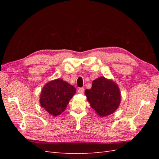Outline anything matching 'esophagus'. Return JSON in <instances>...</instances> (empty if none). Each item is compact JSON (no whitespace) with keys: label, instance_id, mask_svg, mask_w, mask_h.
Segmentation results:
<instances>
[{"label":"esophagus","instance_id":"obj_1","mask_svg":"<svg viewBox=\"0 0 159 159\" xmlns=\"http://www.w3.org/2000/svg\"><path fill=\"white\" fill-rule=\"evenodd\" d=\"M78 93H84V88H80L78 89Z\"/></svg>","mask_w":159,"mask_h":159}]
</instances>
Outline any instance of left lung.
Wrapping results in <instances>:
<instances>
[{"label": "left lung", "mask_w": 159, "mask_h": 159, "mask_svg": "<svg viewBox=\"0 0 159 159\" xmlns=\"http://www.w3.org/2000/svg\"><path fill=\"white\" fill-rule=\"evenodd\" d=\"M85 94L91 108L102 117L113 113L121 101L117 84L103 76L93 80L91 88L86 89Z\"/></svg>", "instance_id": "1"}]
</instances>
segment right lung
<instances>
[{
	"instance_id": "obj_1",
	"label": "right lung",
	"mask_w": 159,
	"mask_h": 159,
	"mask_svg": "<svg viewBox=\"0 0 159 159\" xmlns=\"http://www.w3.org/2000/svg\"><path fill=\"white\" fill-rule=\"evenodd\" d=\"M75 93L76 89L73 85L61 79H56L43 87L40 95V103L50 115L56 117L64 111Z\"/></svg>"
}]
</instances>
